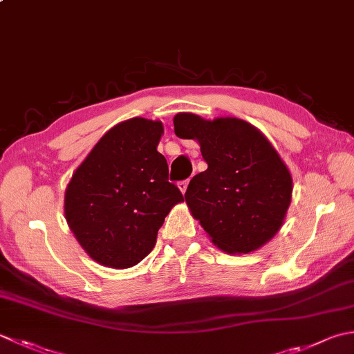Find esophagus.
<instances>
[{
    "mask_svg": "<svg viewBox=\"0 0 354 354\" xmlns=\"http://www.w3.org/2000/svg\"><path fill=\"white\" fill-rule=\"evenodd\" d=\"M189 181H190V179H185V181H181V183L178 184L179 190H181L183 193H185V190H187V185H189Z\"/></svg>",
    "mask_w": 354,
    "mask_h": 354,
    "instance_id": "34e87169",
    "label": "esophagus"
}]
</instances>
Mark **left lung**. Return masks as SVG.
<instances>
[{"mask_svg": "<svg viewBox=\"0 0 354 354\" xmlns=\"http://www.w3.org/2000/svg\"><path fill=\"white\" fill-rule=\"evenodd\" d=\"M175 133L195 140L207 170L185 192L192 216L218 248L232 254L258 250L281 230L292 203L293 179L278 151L239 118H173Z\"/></svg>", "mask_w": 354, "mask_h": 354, "instance_id": "left-lung-1", "label": "left lung"}]
</instances>
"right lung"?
Wrapping results in <instances>:
<instances>
[{"mask_svg": "<svg viewBox=\"0 0 354 354\" xmlns=\"http://www.w3.org/2000/svg\"><path fill=\"white\" fill-rule=\"evenodd\" d=\"M161 121L131 118L110 129L73 171L64 216L84 252L109 268H130L156 244L159 227L184 198L156 150Z\"/></svg>", "mask_w": 354, "mask_h": 354, "instance_id": "obj_1", "label": "right lung"}]
</instances>
